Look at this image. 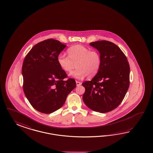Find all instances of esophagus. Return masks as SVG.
Instances as JSON below:
<instances>
[{
	"label": "esophagus",
	"mask_w": 153,
	"mask_h": 153,
	"mask_svg": "<svg viewBox=\"0 0 153 153\" xmlns=\"http://www.w3.org/2000/svg\"><path fill=\"white\" fill-rule=\"evenodd\" d=\"M76 85H77V86L81 85V82H79V81H76Z\"/></svg>",
	"instance_id": "1"
}]
</instances>
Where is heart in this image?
I'll return each instance as SVG.
<instances>
[{
  "instance_id": "1",
  "label": "heart",
  "mask_w": 153,
  "mask_h": 153,
  "mask_svg": "<svg viewBox=\"0 0 153 153\" xmlns=\"http://www.w3.org/2000/svg\"><path fill=\"white\" fill-rule=\"evenodd\" d=\"M68 55L60 53L57 56V62L60 68L65 72H70L75 67L77 68L70 75L74 78L82 79L88 76L92 77L100 70L102 59L99 53L90 51L82 45L71 46L67 49Z\"/></svg>"
}]
</instances>
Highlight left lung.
<instances>
[{
  "instance_id": "left-lung-1",
  "label": "left lung",
  "mask_w": 153,
  "mask_h": 153,
  "mask_svg": "<svg viewBox=\"0 0 153 153\" xmlns=\"http://www.w3.org/2000/svg\"><path fill=\"white\" fill-rule=\"evenodd\" d=\"M101 56L102 63L91 81L82 83L85 88L82 99L94 111L107 113L122 102L130 85V65L120 48L109 41L92 42Z\"/></svg>"
}]
</instances>
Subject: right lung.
I'll return each mask as SVG.
<instances>
[{"label":"right lung","mask_w":153,"mask_h":153,"mask_svg":"<svg viewBox=\"0 0 153 153\" xmlns=\"http://www.w3.org/2000/svg\"><path fill=\"white\" fill-rule=\"evenodd\" d=\"M65 46L58 40L47 39L33 46L23 60V91L33 108L42 113L59 109L76 86L74 79L65 80L67 75L57 62Z\"/></svg>","instance_id":"1"}]
</instances>
